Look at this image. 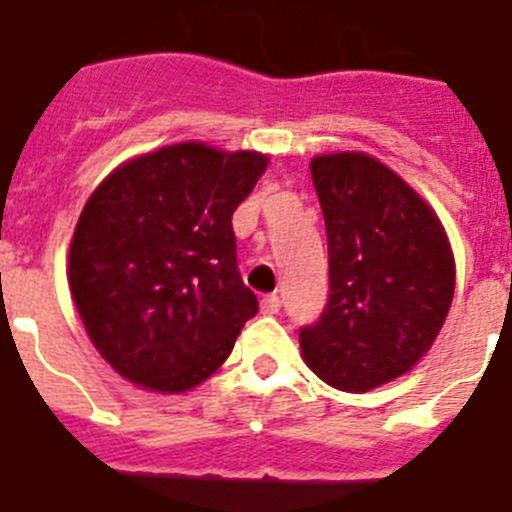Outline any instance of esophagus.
<instances>
[{
  "mask_svg": "<svg viewBox=\"0 0 512 512\" xmlns=\"http://www.w3.org/2000/svg\"><path fill=\"white\" fill-rule=\"evenodd\" d=\"M280 306H282V301L277 293L264 295V298H261V311H264V314H277V311H280Z\"/></svg>",
  "mask_w": 512,
  "mask_h": 512,
  "instance_id": "34e87169",
  "label": "esophagus"
}]
</instances>
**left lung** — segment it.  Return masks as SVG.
Wrapping results in <instances>:
<instances>
[{
	"label": "left lung",
	"instance_id": "8db88e82",
	"mask_svg": "<svg viewBox=\"0 0 512 512\" xmlns=\"http://www.w3.org/2000/svg\"><path fill=\"white\" fill-rule=\"evenodd\" d=\"M329 246V301L301 329L303 361L342 392L403 377L437 340L455 293V256L434 209L374 156L311 159Z\"/></svg>",
	"mask_w": 512,
	"mask_h": 512
}]
</instances>
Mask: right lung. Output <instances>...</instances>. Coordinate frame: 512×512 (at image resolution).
Instances as JSON below:
<instances>
[{"label":"right lung","instance_id":"obj_1","mask_svg":"<svg viewBox=\"0 0 512 512\" xmlns=\"http://www.w3.org/2000/svg\"><path fill=\"white\" fill-rule=\"evenodd\" d=\"M266 154L172 143L120 164L80 211L67 282L80 322L120 377L185 392L227 361L259 301L243 285L232 211Z\"/></svg>","mask_w":512,"mask_h":512}]
</instances>
